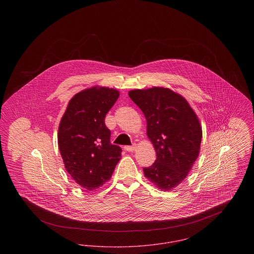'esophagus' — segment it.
<instances>
[{
	"instance_id": "obj_1",
	"label": "esophagus",
	"mask_w": 254,
	"mask_h": 254,
	"mask_svg": "<svg viewBox=\"0 0 254 254\" xmlns=\"http://www.w3.org/2000/svg\"><path fill=\"white\" fill-rule=\"evenodd\" d=\"M135 148H136V145H133L130 146V145H127V146H125V150H127V151H128V152H133L134 150H135Z\"/></svg>"
}]
</instances>
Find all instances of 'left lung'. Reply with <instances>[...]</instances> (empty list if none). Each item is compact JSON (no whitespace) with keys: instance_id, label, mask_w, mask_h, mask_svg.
Returning <instances> with one entry per match:
<instances>
[{"instance_id":"left-lung-1","label":"left lung","mask_w":254,"mask_h":254,"mask_svg":"<svg viewBox=\"0 0 254 254\" xmlns=\"http://www.w3.org/2000/svg\"><path fill=\"white\" fill-rule=\"evenodd\" d=\"M146 120V134L156 151L145 177L169 191L186 179L199 156L202 127L189 102L168 87L154 86L128 92Z\"/></svg>"}]
</instances>
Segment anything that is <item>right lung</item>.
Listing matches in <instances>:
<instances>
[{
	"label": "right lung",
	"instance_id": "1",
	"mask_svg": "<svg viewBox=\"0 0 254 254\" xmlns=\"http://www.w3.org/2000/svg\"><path fill=\"white\" fill-rule=\"evenodd\" d=\"M117 89L92 86L68 102L58 128V145L64 168L87 190L109 181L121 159L120 146L111 145L105 118L119 98Z\"/></svg>",
	"mask_w": 254,
	"mask_h": 254
}]
</instances>
